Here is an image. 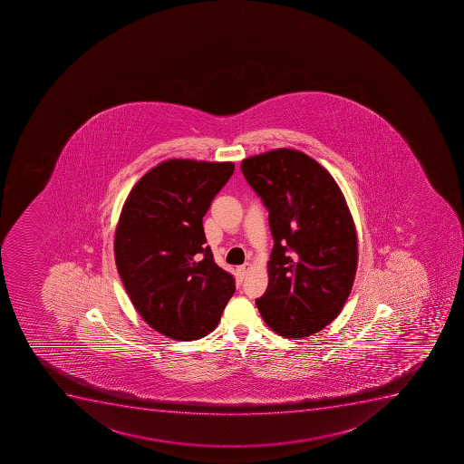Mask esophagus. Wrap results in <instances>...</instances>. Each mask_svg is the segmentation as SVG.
I'll return each instance as SVG.
<instances>
[{
    "mask_svg": "<svg viewBox=\"0 0 464 464\" xmlns=\"http://www.w3.org/2000/svg\"><path fill=\"white\" fill-rule=\"evenodd\" d=\"M251 269V265L250 264H244V265H241V266H239L238 268V273H239V276H246V274L248 273V271H250Z\"/></svg>",
    "mask_w": 464,
    "mask_h": 464,
    "instance_id": "esophagus-1",
    "label": "esophagus"
}]
</instances>
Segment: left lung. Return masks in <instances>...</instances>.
<instances>
[{"mask_svg":"<svg viewBox=\"0 0 464 464\" xmlns=\"http://www.w3.org/2000/svg\"><path fill=\"white\" fill-rule=\"evenodd\" d=\"M241 170L268 208L274 238L260 316L282 337L319 333L355 282L358 235L346 198L324 166L292 148L244 159Z\"/></svg>","mask_w":464,"mask_h":464,"instance_id":"8db88e82","label":"left lung"}]
</instances>
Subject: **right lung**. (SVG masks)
Masks as SVG:
<instances>
[{"label":"right lung","instance_id":"obj_1","mask_svg":"<svg viewBox=\"0 0 464 464\" xmlns=\"http://www.w3.org/2000/svg\"><path fill=\"white\" fill-rule=\"evenodd\" d=\"M234 169L232 161H161L122 205L113 241L118 273L143 321L172 340L211 333L234 295V277L214 262L202 225Z\"/></svg>","mask_w":464,"mask_h":464}]
</instances>
